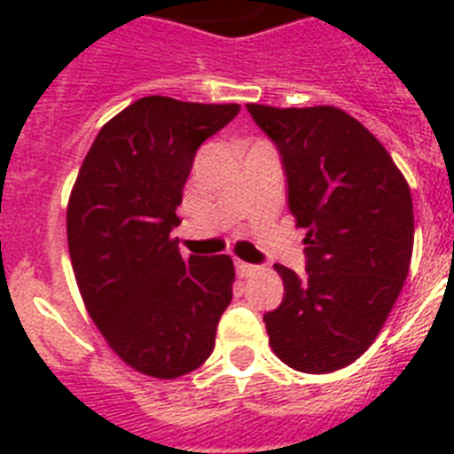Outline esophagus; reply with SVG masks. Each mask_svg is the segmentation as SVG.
Listing matches in <instances>:
<instances>
[{"mask_svg":"<svg viewBox=\"0 0 454 454\" xmlns=\"http://www.w3.org/2000/svg\"><path fill=\"white\" fill-rule=\"evenodd\" d=\"M256 270H259V268L252 266V263L236 262V272H239V277H243V279H247V277H252Z\"/></svg>","mask_w":454,"mask_h":454,"instance_id":"esophagus-1","label":"esophagus"}]
</instances>
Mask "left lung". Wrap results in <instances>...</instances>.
<instances>
[{
    "mask_svg": "<svg viewBox=\"0 0 454 454\" xmlns=\"http://www.w3.org/2000/svg\"><path fill=\"white\" fill-rule=\"evenodd\" d=\"M282 154L288 208L307 230V277L277 263L284 300L263 316L286 366L323 375L372 346L407 279L411 192L388 152L336 106L247 104Z\"/></svg>",
    "mask_w": 454,
    "mask_h": 454,
    "instance_id": "left-lung-1",
    "label": "left lung"
}]
</instances>
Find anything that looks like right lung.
<instances>
[{
	"instance_id": "right-lung-1",
	"label": "right lung",
	"mask_w": 454,
	"mask_h": 454,
	"mask_svg": "<svg viewBox=\"0 0 454 454\" xmlns=\"http://www.w3.org/2000/svg\"><path fill=\"white\" fill-rule=\"evenodd\" d=\"M239 104L140 98L99 129L67 200L79 293L108 348L140 375L175 380L215 346L231 256L179 254L177 207L195 152Z\"/></svg>"
}]
</instances>
